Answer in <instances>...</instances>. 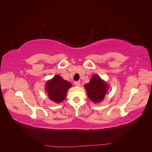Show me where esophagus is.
Masks as SVG:
<instances>
[{
    "label": "esophagus",
    "instance_id": "1",
    "mask_svg": "<svg viewBox=\"0 0 152 152\" xmlns=\"http://www.w3.org/2000/svg\"><path fill=\"white\" fill-rule=\"evenodd\" d=\"M74 84L76 86H80V81H76L74 82Z\"/></svg>",
    "mask_w": 152,
    "mask_h": 152
}]
</instances>
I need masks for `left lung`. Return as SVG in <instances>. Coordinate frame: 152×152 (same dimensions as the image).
Listing matches in <instances>:
<instances>
[{
    "label": "left lung",
    "instance_id": "1",
    "mask_svg": "<svg viewBox=\"0 0 152 152\" xmlns=\"http://www.w3.org/2000/svg\"><path fill=\"white\" fill-rule=\"evenodd\" d=\"M88 98L94 103L102 102L108 89V85L97 74L91 77L89 83L85 84Z\"/></svg>",
    "mask_w": 152,
    "mask_h": 152
}]
</instances>
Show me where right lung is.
Wrapping results in <instances>:
<instances>
[{
	"instance_id": "obj_1",
	"label": "right lung",
	"mask_w": 152,
	"mask_h": 152,
	"mask_svg": "<svg viewBox=\"0 0 152 152\" xmlns=\"http://www.w3.org/2000/svg\"><path fill=\"white\" fill-rule=\"evenodd\" d=\"M72 86L70 82L65 80L61 76L56 75L51 80L48 81L45 91L50 100L55 103H61L66 98L67 91Z\"/></svg>"
}]
</instances>
